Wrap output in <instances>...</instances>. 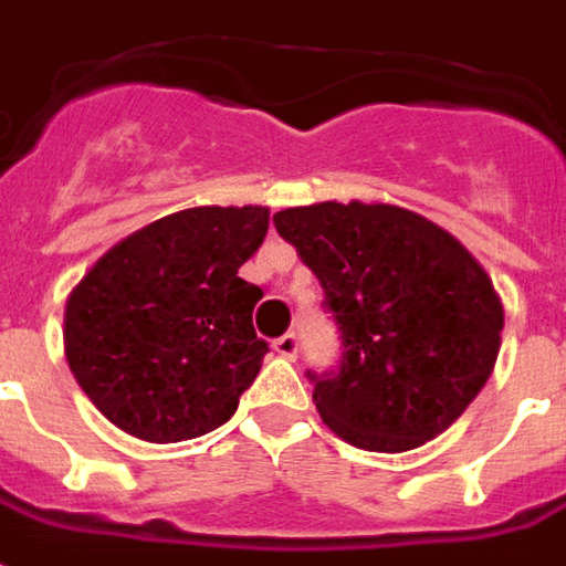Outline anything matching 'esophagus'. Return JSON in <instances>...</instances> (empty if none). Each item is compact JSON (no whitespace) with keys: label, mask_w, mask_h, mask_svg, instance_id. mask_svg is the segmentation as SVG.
I'll return each mask as SVG.
<instances>
[{"label":"esophagus","mask_w":566,"mask_h":566,"mask_svg":"<svg viewBox=\"0 0 566 566\" xmlns=\"http://www.w3.org/2000/svg\"><path fill=\"white\" fill-rule=\"evenodd\" d=\"M274 350L283 356V359H295V356H298V350H302V340H298V335H295V332H286L283 338L274 340Z\"/></svg>","instance_id":"1"}]
</instances>
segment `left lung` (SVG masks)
<instances>
[{
  "label": "left lung",
  "mask_w": 566,
  "mask_h": 566,
  "mask_svg": "<svg viewBox=\"0 0 566 566\" xmlns=\"http://www.w3.org/2000/svg\"><path fill=\"white\" fill-rule=\"evenodd\" d=\"M323 286L338 366L307 371L328 430L399 454L454 423L494 371L503 304L463 243L390 203H311L274 212Z\"/></svg>",
  "instance_id": "1"
}]
</instances>
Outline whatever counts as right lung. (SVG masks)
Returning <instances> with one entry per match:
<instances>
[{
  "label": "right lung",
  "mask_w": 566,
  "mask_h": 566,
  "mask_svg": "<svg viewBox=\"0 0 566 566\" xmlns=\"http://www.w3.org/2000/svg\"><path fill=\"white\" fill-rule=\"evenodd\" d=\"M268 234L264 207H195L112 247L66 302V363L87 399L143 442L222 427L262 368V290L238 268Z\"/></svg>",
  "instance_id": "1"
}]
</instances>
